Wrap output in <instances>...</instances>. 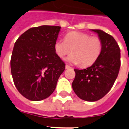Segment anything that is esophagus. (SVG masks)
<instances>
[{
    "mask_svg": "<svg viewBox=\"0 0 129 129\" xmlns=\"http://www.w3.org/2000/svg\"><path fill=\"white\" fill-rule=\"evenodd\" d=\"M72 68V67H70L68 65H66V69H71Z\"/></svg>",
    "mask_w": 129,
    "mask_h": 129,
    "instance_id": "1",
    "label": "esophagus"
}]
</instances>
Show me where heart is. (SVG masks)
<instances>
[{"label": "heart", "instance_id": "heart-1", "mask_svg": "<svg viewBox=\"0 0 129 129\" xmlns=\"http://www.w3.org/2000/svg\"><path fill=\"white\" fill-rule=\"evenodd\" d=\"M54 51L61 59H63L72 51L68 57L69 62L87 67L93 64L100 57L102 51V41L98 37L86 33L71 31L64 37V41L57 40Z\"/></svg>", "mask_w": 129, "mask_h": 129}]
</instances>
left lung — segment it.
<instances>
[{"label": "left lung", "instance_id": "obj_1", "mask_svg": "<svg viewBox=\"0 0 129 129\" xmlns=\"http://www.w3.org/2000/svg\"><path fill=\"white\" fill-rule=\"evenodd\" d=\"M102 41L98 59L84 70L74 69L72 88L79 98L94 102L103 98L112 88L120 67V50L114 37L99 29H92Z\"/></svg>", "mask_w": 129, "mask_h": 129}]
</instances>
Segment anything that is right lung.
Listing matches in <instances>:
<instances>
[{
  "mask_svg": "<svg viewBox=\"0 0 129 129\" xmlns=\"http://www.w3.org/2000/svg\"><path fill=\"white\" fill-rule=\"evenodd\" d=\"M60 29L50 25L33 27L15 42L11 59V74L18 91L29 100L48 98L65 70L66 64L54 51Z\"/></svg>",
  "mask_w": 129,
  "mask_h": 129,
  "instance_id": "right-lung-1",
  "label": "right lung"
}]
</instances>
